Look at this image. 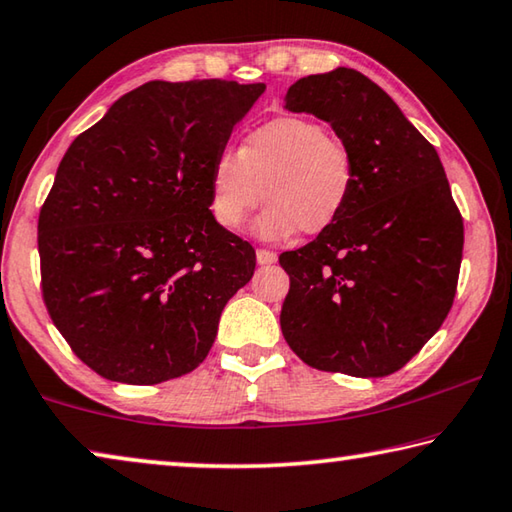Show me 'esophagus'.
Wrapping results in <instances>:
<instances>
[{"label": "esophagus", "instance_id": "obj_1", "mask_svg": "<svg viewBox=\"0 0 512 512\" xmlns=\"http://www.w3.org/2000/svg\"><path fill=\"white\" fill-rule=\"evenodd\" d=\"M257 264L262 266H268V264H275L277 262V255L273 253V250H266V248H257Z\"/></svg>", "mask_w": 512, "mask_h": 512}]
</instances>
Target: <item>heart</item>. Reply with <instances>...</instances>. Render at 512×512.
Listing matches in <instances>:
<instances>
[{"label":"heart","mask_w":512,"mask_h":512,"mask_svg":"<svg viewBox=\"0 0 512 512\" xmlns=\"http://www.w3.org/2000/svg\"><path fill=\"white\" fill-rule=\"evenodd\" d=\"M357 169L350 146L316 119L284 115L250 131L239 151L223 149L210 167V210L237 230L264 201L255 230L280 241L293 232L320 235L352 201Z\"/></svg>","instance_id":"heart-1"}]
</instances>
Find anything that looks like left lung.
I'll use <instances>...</instances> for the list:
<instances>
[{"label":"left lung","instance_id":"8db88e82","mask_svg":"<svg viewBox=\"0 0 512 512\" xmlns=\"http://www.w3.org/2000/svg\"><path fill=\"white\" fill-rule=\"evenodd\" d=\"M284 101L350 146L357 185L332 228L280 255L291 280L282 334L311 368L393 375L438 332L456 296L463 219L443 162L357 69L305 76Z\"/></svg>","mask_w":512,"mask_h":512}]
</instances>
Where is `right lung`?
I'll use <instances>...</instances> for the list:
<instances>
[{"label": "right lung", "mask_w": 512, "mask_h": 512, "mask_svg": "<svg viewBox=\"0 0 512 512\" xmlns=\"http://www.w3.org/2000/svg\"><path fill=\"white\" fill-rule=\"evenodd\" d=\"M264 83L149 81L69 144L40 210L42 298L85 366L151 386L187 375L255 248L214 221L210 167Z\"/></svg>", "instance_id": "add662e5"}]
</instances>
